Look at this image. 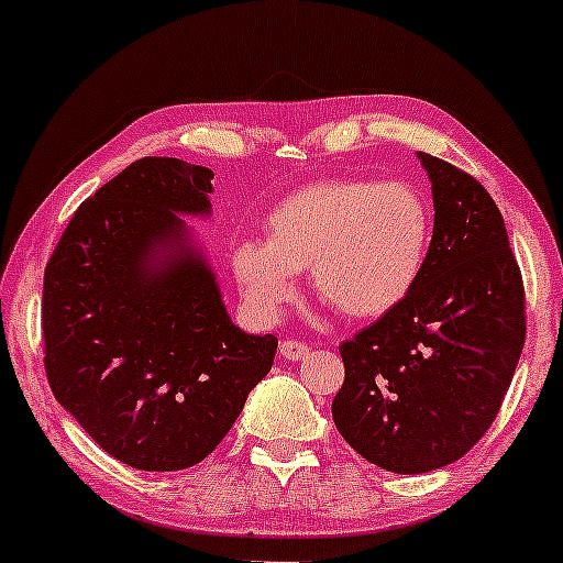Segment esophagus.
Wrapping results in <instances>:
<instances>
[{"instance_id": "obj_1", "label": "esophagus", "mask_w": 563, "mask_h": 563, "mask_svg": "<svg viewBox=\"0 0 563 563\" xmlns=\"http://www.w3.org/2000/svg\"><path fill=\"white\" fill-rule=\"evenodd\" d=\"M280 354L286 360H303L309 354V344H303V341H296V339H283Z\"/></svg>"}]
</instances>
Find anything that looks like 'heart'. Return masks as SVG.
Instances as JSON below:
<instances>
[{
	"label": "heart",
	"mask_w": 563,
	"mask_h": 563,
	"mask_svg": "<svg viewBox=\"0 0 563 563\" xmlns=\"http://www.w3.org/2000/svg\"><path fill=\"white\" fill-rule=\"evenodd\" d=\"M264 243L243 241L230 267L243 299L277 318L296 296V273L349 320L394 312L421 280L434 238V214L410 183L367 177L318 179L269 209Z\"/></svg>",
	"instance_id": "heart-1"
}]
</instances>
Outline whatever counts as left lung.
I'll return each mask as SVG.
<instances>
[{
    "instance_id": "obj_1",
    "label": "left lung",
    "mask_w": 563,
    "mask_h": 563,
    "mask_svg": "<svg viewBox=\"0 0 563 563\" xmlns=\"http://www.w3.org/2000/svg\"><path fill=\"white\" fill-rule=\"evenodd\" d=\"M434 192L421 280L397 309L339 346L333 423L394 474L455 463L487 434L527 339L525 280L489 192L418 153Z\"/></svg>"
}]
</instances>
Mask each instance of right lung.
I'll list each match as a JSON object with an SVG mask.
<instances>
[{
    "instance_id": "obj_1",
    "label": "right lung",
    "mask_w": 563,
    "mask_h": 563,
    "mask_svg": "<svg viewBox=\"0 0 563 563\" xmlns=\"http://www.w3.org/2000/svg\"><path fill=\"white\" fill-rule=\"evenodd\" d=\"M211 174L145 156L70 217L42 296L49 389L108 455L140 471L203 461L273 367L275 335L232 325L177 214H209ZM170 245L169 263L152 264Z\"/></svg>"
}]
</instances>
